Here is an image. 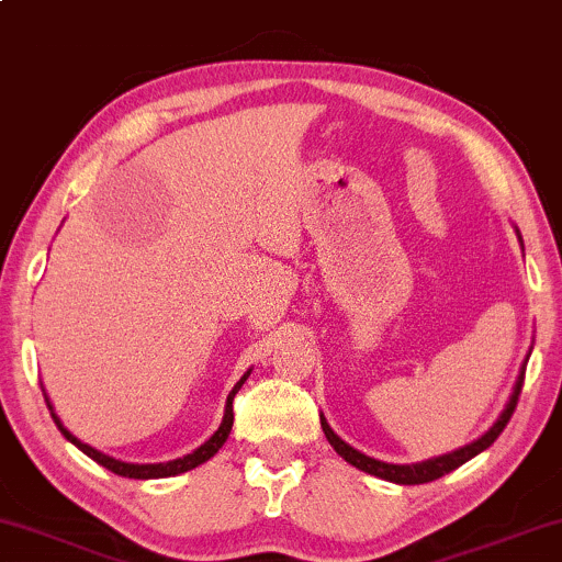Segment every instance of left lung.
Wrapping results in <instances>:
<instances>
[{"instance_id": "left-lung-1", "label": "left lung", "mask_w": 562, "mask_h": 562, "mask_svg": "<svg viewBox=\"0 0 562 562\" xmlns=\"http://www.w3.org/2000/svg\"><path fill=\"white\" fill-rule=\"evenodd\" d=\"M516 234H519V231H516ZM519 238H521V236H519ZM525 370H527V364H521L519 378H516V385H514L512 398H508L506 408L501 411V416L496 418V424H493L491 429L485 431L481 439H475V442L460 447V450H454V452H450V454H442V458H431V460L416 462V465H393V462H383V460L368 458V454H362L359 450H355V447H349L347 442H344L341 437H336L334 429L326 424L324 416H321V429H324L328 445H331L334 450L339 452L341 458L347 460L349 465H355L357 470H364V473H370V475H375V477H383V481H391V483H401V485H418V483L437 481V477L452 473L454 468L465 465V462H468L470 458H475L477 452L488 450V447H491L493 442H496L498 434L504 431V426L508 424V418H512V414H514L516 401H519L521 385H525Z\"/></svg>"}]
</instances>
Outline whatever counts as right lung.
<instances>
[{"mask_svg":"<svg viewBox=\"0 0 562 562\" xmlns=\"http://www.w3.org/2000/svg\"><path fill=\"white\" fill-rule=\"evenodd\" d=\"M249 372H251V370H249ZM249 372H246V375H244L241 380H238V383L234 385V391L228 393V401H226V414H223V422H221V426H218V431H215L213 437L207 439L205 445H200L198 450H194L192 454H184V458H177V460H169V462H154V465H138V462H123V460H115V458H110V454H104V452H100V450H94V447L85 445V442H81V439L74 437V434H71L69 429H66V426L61 424V418H58V416L54 414V406H50L48 395H46V403H48V408H50V416H54V422H56V426H58V431H61L64 437L69 439V442H71L74 447H79V450L85 452L87 458H92L94 462H100L102 468H108L110 473H115V475H123V477H136V481H148V477H169V475L187 473V470H192V468L203 465L205 460H211L213 454L221 450L223 442H226V439H228L231 426H234V395H236L238 391H241V385L246 383V378H249Z\"/></svg>","mask_w":562,"mask_h":562,"instance_id":"right-lung-1","label":"right lung"}]
</instances>
